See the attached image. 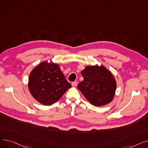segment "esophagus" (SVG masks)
Returning a JSON list of instances; mask_svg holds the SVG:
<instances>
[{
    "label": "esophagus",
    "mask_w": 148,
    "mask_h": 148,
    "mask_svg": "<svg viewBox=\"0 0 148 148\" xmlns=\"http://www.w3.org/2000/svg\"><path fill=\"white\" fill-rule=\"evenodd\" d=\"M72 86H74V87H75V86H77V83L76 82H73L72 83Z\"/></svg>",
    "instance_id": "obj_1"
}]
</instances>
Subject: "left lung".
Wrapping results in <instances>:
<instances>
[{"mask_svg":"<svg viewBox=\"0 0 148 148\" xmlns=\"http://www.w3.org/2000/svg\"><path fill=\"white\" fill-rule=\"evenodd\" d=\"M84 80L77 86L90 103L102 106L113 99L116 82L112 74L104 66H87L82 71Z\"/></svg>","mask_w":148,"mask_h":148,"instance_id":"obj_1","label":"left lung"}]
</instances>
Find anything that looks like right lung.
I'll list each match as a JSON object with an SVG mask.
<instances>
[{
  "instance_id": "right-lung-1",
  "label": "right lung",
  "mask_w": 148,
  "mask_h": 148,
  "mask_svg": "<svg viewBox=\"0 0 148 148\" xmlns=\"http://www.w3.org/2000/svg\"><path fill=\"white\" fill-rule=\"evenodd\" d=\"M71 87L59 65L54 63L42 62L29 75L28 88L30 94L44 105L56 103Z\"/></svg>"
}]
</instances>
